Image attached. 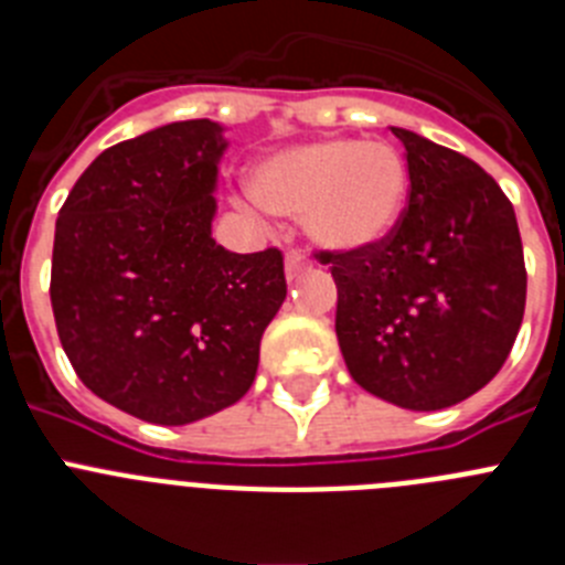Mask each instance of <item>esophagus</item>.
<instances>
[{"label":"esophagus","instance_id":"1","mask_svg":"<svg viewBox=\"0 0 565 565\" xmlns=\"http://www.w3.org/2000/svg\"><path fill=\"white\" fill-rule=\"evenodd\" d=\"M306 268H308V263H306V257H302V254H297V252L286 254V277L288 279L302 277V274H306Z\"/></svg>","mask_w":565,"mask_h":565}]
</instances>
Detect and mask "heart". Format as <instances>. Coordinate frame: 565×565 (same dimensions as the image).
Listing matches in <instances>:
<instances>
[{
    "label": "heart",
    "mask_w": 565,
    "mask_h": 565,
    "mask_svg": "<svg viewBox=\"0 0 565 565\" xmlns=\"http://www.w3.org/2000/svg\"><path fill=\"white\" fill-rule=\"evenodd\" d=\"M407 163L391 143L328 138L279 149L254 167L252 194L266 212L302 217L326 252H364L391 237L407 203Z\"/></svg>",
    "instance_id": "1"
}]
</instances>
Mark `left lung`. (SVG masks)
Returning a JSON list of instances; mask_svg holds the SVG:
<instances>
[{"mask_svg":"<svg viewBox=\"0 0 565 565\" xmlns=\"http://www.w3.org/2000/svg\"><path fill=\"white\" fill-rule=\"evenodd\" d=\"M411 174L396 232L319 252L337 282V339L353 382L404 411H444L507 362L526 306L515 209L467 154L393 127Z\"/></svg>","mask_w":565,"mask_h":565,"instance_id":"8db88e82","label":"left lung"}]
</instances>
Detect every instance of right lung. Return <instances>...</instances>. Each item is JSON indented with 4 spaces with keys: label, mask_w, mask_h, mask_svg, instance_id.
I'll list each match as a JSON object with an SVG mask.
<instances>
[{
    "label": "right lung",
    "mask_w": 565,
    "mask_h": 565,
    "mask_svg": "<svg viewBox=\"0 0 565 565\" xmlns=\"http://www.w3.org/2000/svg\"><path fill=\"white\" fill-rule=\"evenodd\" d=\"M221 124L174 121L104 149L56 221L50 302L73 371L149 424L239 402L286 299L282 254L212 239Z\"/></svg>",
    "instance_id": "add662e5"
}]
</instances>
